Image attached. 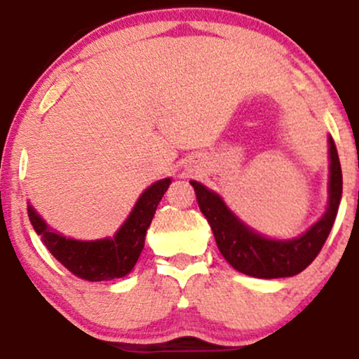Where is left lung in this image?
<instances>
[{
	"label": "left lung",
	"instance_id": "1",
	"mask_svg": "<svg viewBox=\"0 0 359 359\" xmlns=\"http://www.w3.org/2000/svg\"><path fill=\"white\" fill-rule=\"evenodd\" d=\"M329 156L331 180L327 211L307 233L288 241L266 240L251 231L226 208L219 196L192 180L201 212L211 224L221 255L233 269L250 277L282 278L300 273L314 262L331 233L343 194V172L332 138H329Z\"/></svg>",
	"mask_w": 359,
	"mask_h": 359
}]
</instances>
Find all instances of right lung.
Masks as SVG:
<instances>
[{
  "instance_id": "add662e5",
  "label": "right lung",
  "mask_w": 359,
  "mask_h": 359,
  "mask_svg": "<svg viewBox=\"0 0 359 359\" xmlns=\"http://www.w3.org/2000/svg\"><path fill=\"white\" fill-rule=\"evenodd\" d=\"M170 185V179H163L147 189L138 199L121 229L114 238L100 241H77L52 233L42 217L28 208L32 226L42 238L47 250L72 275L88 282H102L125 277L135 266L145 245V234L150 226L156 205Z\"/></svg>"
}]
</instances>
